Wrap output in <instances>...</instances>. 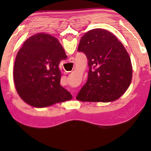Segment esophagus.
Returning a JSON list of instances; mask_svg holds the SVG:
<instances>
[{
  "label": "esophagus",
  "mask_w": 151,
  "mask_h": 151,
  "mask_svg": "<svg viewBox=\"0 0 151 151\" xmlns=\"http://www.w3.org/2000/svg\"><path fill=\"white\" fill-rule=\"evenodd\" d=\"M72 60H73V59H72Z\"/></svg>",
  "instance_id": "1"
}]
</instances>
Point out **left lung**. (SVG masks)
Listing matches in <instances>:
<instances>
[{
    "instance_id": "8db88e82",
    "label": "left lung",
    "mask_w": 151,
    "mask_h": 151,
    "mask_svg": "<svg viewBox=\"0 0 151 151\" xmlns=\"http://www.w3.org/2000/svg\"><path fill=\"white\" fill-rule=\"evenodd\" d=\"M78 51L88 60V77L77 99L84 102H110L127 91L132 80L130 56L123 44L108 30L95 28L80 39Z\"/></svg>"
}]
</instances>
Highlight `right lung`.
<instances>
[{
  "instance_id": "right-lung-1",
  "label": "right lung",
  "mask_w": 151,
  "mask_h": 151,
  "mask_svg": "<svg viewBox=\"0 0 151 151\" xmlns=\"http://www.w3.org/2000/svg\"><path fill=\"white\" fill-rule=\"evenodd\" d=\"M66 58L60 42L52 35L39 33L26 39L17 54L13 71L19 97L36 108L71 100L72 96L60 85L59 63Z\"/></svg>"
}]
</instances>
